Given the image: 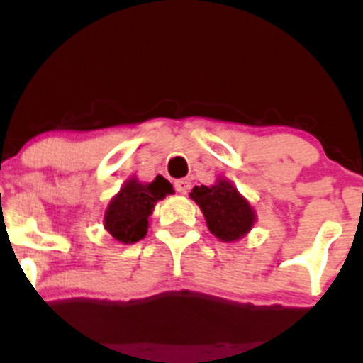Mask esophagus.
Wrapping results in <instances>:
<instances>
[{
    "mask_svg": "<svg viewBox=\"0 0 363 363\" xmlns=\"http://www.w3.org/2000/svg\"><path fill=\"white\" fill-rule=\"evenodd\" d=\"M174 186H176L177 193L187 194V193H189V189H191V181H189V179H179V181L174 182Z\"/></svg>",
    "mask_w": 363,
    "mask_h": 363,
    "instance_id": "34e87169",
    "label": "esophagus"
}]
</instances>
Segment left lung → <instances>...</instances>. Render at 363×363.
<instances>
[{"label": "left lung", "instance_id": "left-lung-1", "mask_svg": "<svg viewBox=\"0 0 363 363\" xmlns=\"http://www.w3.org/2000/svg\"><path fill=\"white\" fill-rule=\"evenodd\" d=\"M189 196L201 208L211 234L222 242L242 239L256 222L252 206L227 179H218L210 187L196 186Z\"/></svg>", "mask_w": 363, "mask_h": 363}]
</instances>
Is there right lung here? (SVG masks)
Returning <instances> with one entry per match:
<instances>
[{"label": "right lung", "instance_id": "right-lung-1", "mask_svg": "<svg viewBox=\"0 0 363 363\" xmlns=\"http://www.w3.org/2000/svg\"><path fill=\"white\" fill-rule=\"evenodd\" d=\"M172 193V184L162 176H157L150 184H143L136 177L129 179L111 199L104 215V227L119 242H138L147 235L148 218L155 203Z\"/></svg>", "mask_w": 363, "mask_h": 363}]
</instances>
